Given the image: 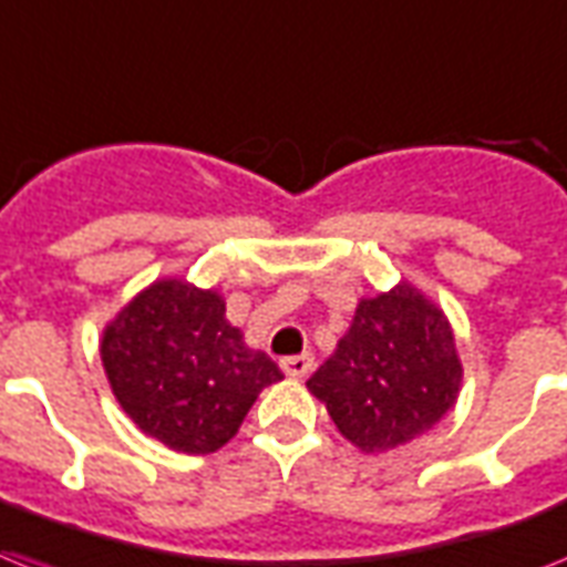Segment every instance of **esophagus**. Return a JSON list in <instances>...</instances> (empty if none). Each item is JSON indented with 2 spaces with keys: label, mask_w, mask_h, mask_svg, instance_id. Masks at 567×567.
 Masks as SVG:
<instances>
[{
  "label": "esophagus",
  "mask_w": 567,
  "mask_h": 567,
  "mask_svg": "<svg viewBox=\"0 0 567 567\" xmlns=\"http://www.w3.org/2000/svg\"><path fill=\"white\" fill-rule=\"evenodd\" d=\"M282 372L288 379H306L308 372L315 370V358L311 355H291V358H282L279 361Z\"/></svg>",
  "instance_id": "1"
}]
</instances>
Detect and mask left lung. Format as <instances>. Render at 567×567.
I'll list each match as a JSON object with an SVG mask.
<instances>
[{"label": "left lung", "mask_w": 567, "mask_h": 567, "mask_svg": "<svg viewBox=\"0 0 567 567\" xmlns=\"http://www.w3.org/2000/svg\"><path fill=\"white\" fill-rule=\"evenodd\" d=\"M306 388L363 454L408 445L457 404L463 363L454 329L411 282L361 297L349 331Z\"/></svg>", "instance_id": "8db88e82"}]
</instances>
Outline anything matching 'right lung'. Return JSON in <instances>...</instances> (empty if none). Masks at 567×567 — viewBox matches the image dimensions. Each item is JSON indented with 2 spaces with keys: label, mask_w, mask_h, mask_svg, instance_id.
<instances>
[{
  "label": "right lung",
  "mask_w": 567,
  "mask_h": 567,
  "mask_svg": "<svg viewBox=\"0 0 567 567\" xmlns=\"http://www.w3.org/2000/svg\"><path fill=\"white\" fill-rule=\"evenodd\" d=\"M110 390L142 434L179 454H212L238 434L259 393L282 372L244 343L224 293L163 276L101 331Z\"/></svg>",
  "instance_id": "right-lung-1"
}]
</instances>
